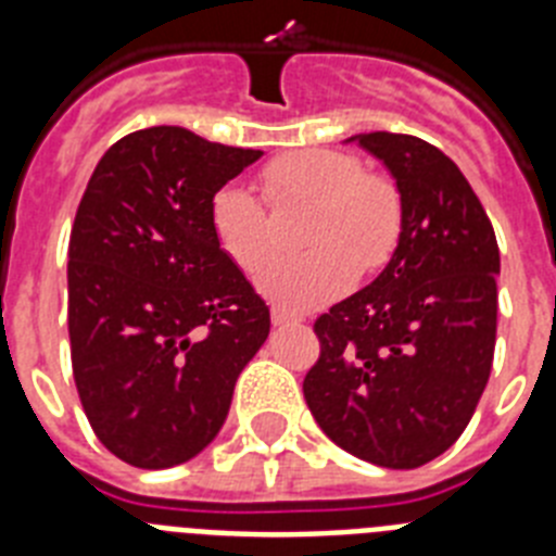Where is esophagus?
Here are the masks:
<instances>
[{
	"label": "esophagus",
	"mask_w": 556,
	"mask_h": 556,
	"mask_svg": "<svg viewBox=\"0 0 556 556\" xmlns=\"http://www.w3.org/2000/svg\"><path fill=\"white\" fill-rule=\"evenodd\" d=\"M269 317H273L275 328L294 326V323H301V317H298V314H289V312H283V308H273V314H269Z\"/></svg>",
	"instance_id": "obj_1"
}]
</instances>
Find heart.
<instances>
[{"label": "heart", "instance_id": "obj_1", "mask_svg": "<svg viewBox=\"0 0 556 556\" xmlns=\"http://www.w3.org/2000/svg\"><path fill=\"white\" fill-rule=\"evenodd\" d=\"M269 200L314 203L301 258H275L255 287L287 308H314L345 294L358 275L390 262L401 236V198L381 175H365L353 155L337 150H301L264 169ZM211 230L219 250L244 273L262 267L273 250L267 211L242 184H228L211 200Z\"/></svg>", "mask_w": 556, "mask_h": 556}]
</instances>
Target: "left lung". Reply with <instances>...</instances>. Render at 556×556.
<instances>
[{
    "label": "left lung",
    "instance_id": "left-lung-1",
    "mask_svg": "<svg viewBox=\"0 0 556 556\" xmlns=\"http://www.w3.org/2000/svg\"><path fill=\"white\" fill-rule=\"evenodd\" d=\"M345 144L395 180L401 236L376 281L314 323L323 353L303 395L348 454L420 468L459 440L488 387L498 242L459 166L429 141L378 130Z\"/></svg>",
    "mask_w": 556,
    "mask_h": 556
}]
</instances>
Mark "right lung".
Returning <instances> with one entry per match:
<instances>
[{
  "label": "right lung",
  "instance_id": "1",
  "mask_svg": "<svg viewBox=\"0 0 556 556\" xmlns=\"http://www.w3.org/2000/svg\"><path fill=\"white\" fill-rule=\"evenodd\" d=\"M161 125L97 164L68 239V339L100 443L132 468L189 462L219 434L269 308L219 250L211 200L262 159Z\"/></svg>",
  "mask_w": 556,
  "mask_h": 556
}]
</instances>
